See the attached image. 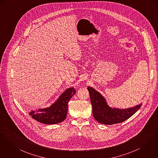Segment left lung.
Wrapping results in <instances>:
<instances>
[{"label":"left lung","mask_w":158,"mask_h":158,"mask_svg":"<svg viewBox=\"0 0 158 158\" xmlns=\"http://www.w3.org/2000/svg\"><path fill=\"white\" fill-rule=\"evenodd\" d=\"M87 89L93 107V116L101 124L110 125L124 122L132 116L142 106L141 103L127 109H112L107 105L105 98L94 88L89 86Z\"/></svg>","instance_id":"left-lung-1"}]
</instances>
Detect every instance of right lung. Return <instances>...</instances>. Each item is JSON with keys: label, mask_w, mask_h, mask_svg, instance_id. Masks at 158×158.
<instances>
[{"label": "right lung", "mask_w": 158, "mask_h": 158, "mask_svg": "<svg viewBox=\"0 0 158 158\" xmlns=\"http://www.w3.org/2000/svg\"><path fill=\"white\" fill-rule=\"evenodd\" d=\"M76 93L73 88L66 89L50 107L32 110L29 115L36 121L46 124H53L63 122L67 117L68 103Z\"/></svg>", "instance_id": "1"}]
</instances>
